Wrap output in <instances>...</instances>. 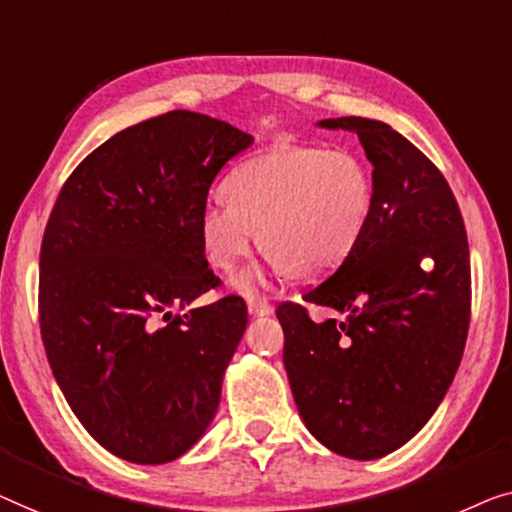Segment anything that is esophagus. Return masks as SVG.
<instances>
[{
  "mask_svg": "<svg viewBox=\"0 0 512 512\" xmlns=\"http://www.w3.org/2000/svg\"><path fill=\"white\" fill-rule=\"evenodd\" d=\"M250 315H266L271 313V304L264 297H248Z\"/></svg>",
  "mask_w": 512,
  "mask_h": 512,
  "instance_id": "1",
  "label": "esophagus"
}]
</instances>
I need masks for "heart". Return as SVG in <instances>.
I'll use <instances>...</instances> for the list:
<instances>
[{
	"label": "heart",
	"instance_id": "b5f03b06",
	"mask_svg": "<svg viewBox=\"0 0 512 512\" xmlns=\"http://www.w3.org/2000/svg\"><path fill=\"white\" fill-rule=\"evenodd\" d=\"M220 194L225 206H206L197 222L206 262L234 271L257 232L262 253L292 278L336 271L362 241L376 204L369 167L343 148L269 150L239 164Z\"/></svg>",
	"mask_w": 512,
	"mask_h": 512
}]
</instances>
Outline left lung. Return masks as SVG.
I'll list each match as a JSON object with an SVG mask.
<instances>
[{
    "instance_id": "obj_1",
    "label": "left lung",
    "mask_w": 512,
    "mask_h": 512,
    "mask_svg": "<svg viewBox=\"0 0 512 512\" xmlns=\"http://www.w3.org/2000/svg\"><path fill=\"white\" fill-rule=\"evenodd\" d=\"M357 132L373 164L369 227L338 269L283 301V362L306 427L336 455L378 459L420 431L455 378L471 322L462 211L441 171L390 125L322 120ZM343 321L315 323L307 306Z\"/></svg>"
}]
</instances>
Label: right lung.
Wrapping results in <instances>:
<instances>
[{
    "label": "right lung",
    "instance_id": "1",
    "mask_svg": "<svg viewBox=\"0 0 512 512\" xmlns=\"http://www.w3.org/2000/svg\"><path fill=\"white\" fill-rule=\"evenodd\" d=\"M253 141L204 113L155 115L92 150L50 211L43 348L74 415L127 462H174L218 410L246 301L169 308L220 285L201 253L199 213L220 169Z\"/></svg>",
    "mask_w": 512,
    "mask_h": 512
}]
</instances>
